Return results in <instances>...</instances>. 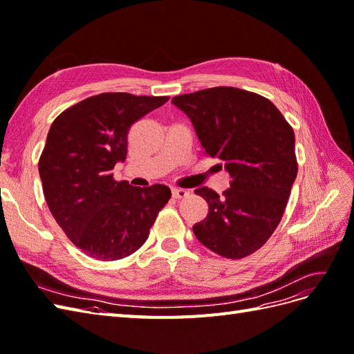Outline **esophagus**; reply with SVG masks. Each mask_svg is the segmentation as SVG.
<instances>
[{"label":"esophagus","mask_w":354,"mask_h":354,"mask_svg":"<svg viewBox=\"0 0 354 354\" xmlns=\"http://www.w3.org/2000/svg\"><path fill=\"white\" fill-rule=\"evenodd\" d=\"M187 195H189V190H186V189H178V187L173 189V198L174 199H183Z\"/></svg>","instance_id":"obj_1"}]
</instances>
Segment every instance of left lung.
I'll list each match as a JSON object with an SVG mask.
<instances>
[{
	"mask_svg": "<svg viewBox=\"0 0 354 354\" xmlns=\"http://www.w3.org/2000/svg\"><path fill=\"white\" fill-rule=\"evenodd\" d=\"M173 104L190 118L205 155L220 159L230 174L223 195L195 190L208 202L195 236L224 259H243L282 220L298 171L292 127L269 99L234 87L176 95Z\"/></svg>",
	"mask_w": 354,
	"mask_h": 354,
	"instance_id": "left-lung-1",
	"label": "left lung"
}]
</instances>
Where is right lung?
Here are the masks:
<instances>
[{
	"label": "right lung",
	"mask_w": 354,
	"mask_h": 354,
	"mask_svg": "<svg viewBox=\"0 0 354 354\" xmlns=\"http://www.w3.org/2000/svg\"><path fill=\"white\" fill-rule=\"evenodd\" d=\"M169 97L103 93L63 111L51 124L38 169L47 205L71 242L95 260L131 255L146 242L169 187H133L112 169L127 158L134 122Z\"/></svg>",
	"instance_id": "add662e5"
}]
</instances>
